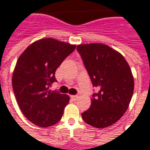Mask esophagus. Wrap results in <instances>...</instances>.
I'll return each mask as SVG.
<instances>
[{
	"label": "esophagus",
	"instance_id": "obj_1",
	"mask_svg": "<svg viewBox=\"0 0 150 150\" xmlns=\"http://www.w3.org/2000/svg\"><path fill=\"white\" fill-rule=\"evenodd\" d=\"M71 98H72L73 101H76L77 98H78V96H77V95H71Z\"/></svg>",
	"mask_w": 150,
	"mask_h": 150
}]
</instances>
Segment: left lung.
Masks as SVG:
<instances>
[{
  "label": "left lung",
  "instance_id": "8db88e82",
  "mask_svg": "<svg viewBox=\"0 0 150 150\" xmlns=\"http://www.w3.org/2000/svg\"><path fill=\"white\" fill-rule=\"evenodd\" d=\"M93 86L90 107L81 114L83 120L94 128L116 123L127 111L134 90V79L124 57L106 44L77 45Z\"/></svg>",
  "mask_w": 150,
  "mask_h": 150
}]
</instances>
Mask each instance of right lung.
Returning <instances> with one entry per match:
<instances>
[{"label": "right lung", "mask_w": 150, "mask_h": 150, "mask_svg": "<svg viewBox=\"0 0 150 150\" xmlns=\"http://www.w3.org/2000/svg\"><path fill=\"white\" fill-rule=\"evenodd\" d=\"M76 45L47 38L31 43L17 61L13 90L22 114L39 127H50L60 120L69 102L67 94L52 91L55 73Z\"/></svg>", "instance_id": "1"}]
</instances>
